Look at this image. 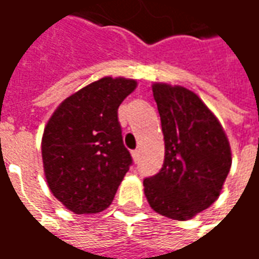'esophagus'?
I'll return each mask as SVG.
<instances>
[{"label":"esophagus","instance_id":"esophagus-1","mask_svg":"<svg viewBox=\"0 0 259 259\" xmlns=\"http://www.w3.org/2000/svg\"><path fill=\"white\" fill-rule=\"evenodd\" d=\"M131 155H133V158L135 162H138V160H140V151H138V149H134L133 152H131Z\"/></svg>","mask_w":259,"mask_h":259}]
</instances>
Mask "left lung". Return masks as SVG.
Instances as JSON below:
<instances>
[{"label": "left lung", "mask_w": 259, "mask_h": 259, "mask_svg": "<svg viewBox=\"0 0 259 259\" xmlns=\"http://www.w3.org/2000/svg\"><path fill=\"white\" fill-rule=\"evenodd\" d=\"M152 92L165 160L158 174L144 179V190L156 213L187 220L220 196L231 166V149L219 119L197 94L165 83H155Z\"/></svg>", "instance_id": "1"}]
</instances>
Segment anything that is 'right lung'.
<instances>
[{
  "label": "right lung",
  "instance_id": "add662e5",
  "mask_svg": "<svg viewBox=\"0 0 259 259\" xmlns=\"http://www.w3.org/2000/svg\"><path fill=\"white\" fill-rule=\"evenodd\" d=\"M135 87L131 78H100L67 97L45 126L46 181L53 196L77 214L106 210L133 165L118 107Z\"/></svg>",
  "mask_w": 259,
  "mask_h": 259
}]
</instances>
